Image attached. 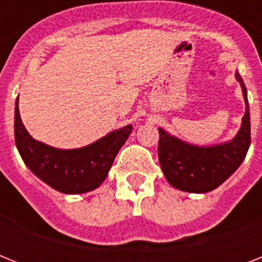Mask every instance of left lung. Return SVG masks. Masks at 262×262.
Here are the masks:
<instances>
[{
  "label": "left lung",
  "instance_id": "obj_1",
  "mask_svg": "<svg viewBox=\"0 0 262 262\" xmlns=\"http://www.w3.org/2000/svg\"><path fill=\"white\" fill-rule=\"evenodd\" d=\"M235 77L244 91L246 113L241 130L230 143L215 147H195L171 137L159 127L158 156L160 167L171 186L190 193H207L222 185L245 159L252 140L250 113L244 80L238 72Z\"/></svg>",
  "mask_w": 262,
  "mask_h": 262
}]
</instances>
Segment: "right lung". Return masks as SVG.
I'll list each match as a JSON object with an SVG mask.
<instances>
[{"mask_svg": "<svg viewBox=\"0 0 262 262\" xmlns=\"http://www.w3.org/2000/svg\"><path fill=\"white\" fill-rule=\"evenodd\" d=\"M14 107V140L24 163L55 190L77 194L94 190L104 181L115 156L132 132V125L111 132L96 143L79 149H55L28 135Z\"/></svg>", "mask_w": 262, "mask_h": 262, "instance_id": "obj_1", "label": "right lung"}]
</instances>
